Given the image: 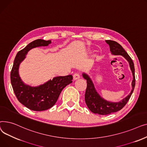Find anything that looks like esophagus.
Here are the masks:
<instances>
[{"label":"esophagus","mask_w":147,"mask_h":147,"mask_svg":"<svg viewBox=\"0 0 147 147\" xmlns=\"http://www.w3.org/2000/svg\"><path fill=\"white\" fill-rule=\"evenodd\" d=\"M80 79V74L79 73H75L73 76V80H76Z\"/></svg>","instance_id":"1"}]
</instances>
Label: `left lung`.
<instances>
[{
    "label": "left lung",
    "mask_w": 147,
    "mask_h": 147,
    "mask_svg": "<svg viewBox=\"0 0 147 147\" xmlns=\"http://www.w3.org/2000/svg\"><path fill=\"white\" fill-rule=\"evenodd\" d=\"M105 42L109 45L110 51L113 55H121L129 62L130 68L133 75V80L132 83V90H131L129 95H127L125 98H123L121 101L119 102H111L107 101L98 94L89 76L87 74L83 73L82 74L83 78L87 81V88L85 92L86 104L88 109L92 113L100 115L110 114L122 109L127 104L131 95H132L135 86V67L132 58L129 57L125 50L117 42L110 40H105Z\"/></svg>",
    "instance_id": "8db88e82"
}]
</instances>
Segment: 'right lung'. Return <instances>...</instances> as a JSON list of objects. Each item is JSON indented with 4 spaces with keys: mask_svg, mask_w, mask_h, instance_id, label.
<instances>
[{
    "mask_svg": "<svg viewBox=\"0 0 147 147\" xmlns=\"http://www.w3.org/2000/svg\"><path fill=\"white\" fill-rule=\"evenodd\" d=\"M51 43V40H35L20 51L13 61L11 72V82L13 92L20 102L31 110L40 111L50 109L57 101L63 89L72 83V75L55 77L52 80L36 87L28 86L21 80L18 73L19 66L27 52L36 47L48 46Z\"/></svg>",
    "mask_w": 147,
    "mask_h": 147,
    "instance_id": "add662e5",
    "label": "right lung"
}]
</instances>
